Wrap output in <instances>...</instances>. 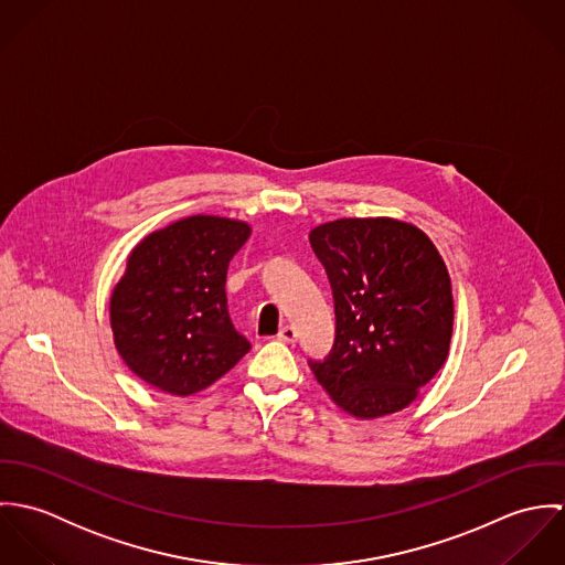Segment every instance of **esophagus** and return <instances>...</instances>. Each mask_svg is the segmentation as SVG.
<instances>
[{"label": "esophagus", "instance_id": "1", "mask_svg": "<svg viewBox=\"0 0 565 565\" xmlns=\"http://www.w3.org/2000/svg\"><path fill=\"white\" fill-rule=\"evenodd\" d=\"M278 339H280V341H285V343H296L298 332H296V328H294V326H282V328H280V332H278Z\"/></svg>", "mask_w": 565, "mask_h": 565}]
</instances>
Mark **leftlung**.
<instances>
[{
  "label": "left lung",
  "instance_id": "left-lung-1",
  "mask_svg": "<svg viewBox=\"0 0 565 565\" xmlns=\"http://www.w3.org/2000/svg\"><path fill=\"white\" fill-rule=\"evenodd\" d=\"M334 296L330 359L311 363L356 419L406 408L450 354L452 282L424 231L394 217H343L311 231Z\"/></svg>",
  "mask_w": 565,
  "mask_h": 565
}]
</instances>
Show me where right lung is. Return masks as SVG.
Returning a JSON list of instances; mask_svg holds the SVG:
<instances>
[{"label":"right lung","mask_w":565,"mask_h":565,"mask_svg":"<svg viewBox=\"0 0 565 565\" xmlns=\"http://www.w3.org/2000/svg\"><path fill=\"white\" fill-rule=\"evenodd\" d=\"M247 222L189 215L132 247L113 289V341L135 376L171 396H193L247 354L226 309V271Z\"/></svg>","instance_id":"1"}]
</instances>
